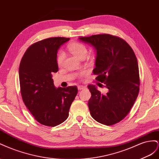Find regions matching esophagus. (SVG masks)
<instances>
[{
	"mask_svg": "<svg viewBox=\"0 0 159 159\" xmlns=\"http://www.w3.org/2000/svg\"><path fill=\"white\" fill-rule=\"evenodd\" d=\"M77 88H78L79 90H83V89H84L86 88V87H84V86H83V85H79L78 87H77Z\"/></svg>",
	"mask_w": 159,
	"mask_h": 159,
	"instance_id": "1",
	"label": "esophagus"
}]
</instances>
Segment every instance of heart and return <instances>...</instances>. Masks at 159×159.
Returning a JSON list of instances; mask_svg holds the SVG:
<instances>
[{
  "mask_svg": "<svg viewBox=\"0 0 159 159\" xmlns=\"http://www.w3.org/2000/svg\"><path fill=\"white\" fill-rule=\"evenodd\" d=\"M69 50L70 52L75 55L76 57L80 58L83 57L87 56V48L84 44L80 43H75L70 44L69 46ZM65 54L63 52L60 51L57 54V62L58 65H61L64 59ZM85 73V71H83L80 75H83Z\"/></svg>",
  "mask_w": 159,
  "mask_h": 159,
  "instance_id": "obj_1",
  "label": "heart"
}]
</instances>
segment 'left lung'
I'll use <instances>...</instances> for the list:
<instances>
[{
  "label": "left lung",
  "mask_w": 159,
  "mask_h": 159,
  "mask_svg": "<svg viewBox=\"0 0 159 159\" xmlns=\"http://www.w3.org/2000/svg\"><path fill=\"white\" fill-rule=\"evenodd\" d=\"M97 51L93 73L96 80L105 84L108 93L102 94L93 84L89 108L93 119L100 123L112 125L129 114L140 89L138 61L133 50L122 39L108 34L80 37Z\"/></svg>",
  "instance_id": "8db88e82"
}]
</instances>
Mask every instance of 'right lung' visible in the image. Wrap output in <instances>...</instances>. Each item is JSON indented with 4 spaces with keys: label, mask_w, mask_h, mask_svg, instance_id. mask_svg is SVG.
<instances>
[{
    "label": "right lung",
    "mask_w": 159,
    "mask_h": 159,
    "mask_svg": "<svg viewBox=\"0 0 159 159\" xmlns=\"http://www.w3.org/2000/svg\"><path fill=\"white\" fill-rule=\"evenodd\" d=\"M69 39L52 37L31 44L20 63L22 101L34 119L45 126H55L66 120L78 93L75 86L56 89L52 79V72L58 70V49Z\"/></svg>",
    "instance_id": "obj_1"
}]
</instances>
